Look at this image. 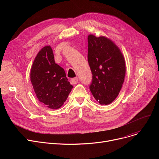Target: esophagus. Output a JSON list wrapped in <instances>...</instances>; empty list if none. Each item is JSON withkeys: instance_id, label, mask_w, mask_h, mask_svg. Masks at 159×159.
I'll return each instance as SVG.
<instances>
[{"instance_id": "1", "label": "esophagus", "mask_w": 159, "mask_h": 159, "mask_svg": "<svg viewBox=\"0 0 159 159\" xmlns=\"http://www.w3.org/2000/svg\"><path fill=\"white\" fill-rule=\"evenodd\" d=\"M79 82V80H78V78L77 77H75L73 79H71L70 80V83L71 84H77V83Z\"/></svg>"}]
</instances>
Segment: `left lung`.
I'll list each match as a JSON object with an SVG mask.
<instances>
[{
	"label": "left lung",
	"mask_w": 159,
	"mask_h": 159,
	"mask_svg": "<svg viewBox=\"0 0 159 159\" xmlns=\"http://www.w3.org/2000/svg\"><path fill=\"white\" fill-rule=\"evenodd\" d=\"M88 42V61L93 75L90 91L99 104H110L117 97L124 81V57L119 47L106 37L90 34Z\"/></svg>",
	"instance_id": "left-lung-1"
}]
</instances>
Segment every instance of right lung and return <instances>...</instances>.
<instances>
[{
  "label": "right lung",
  "instance_id": "1",
  "mask_svg": "<svg viewBox=\"0 0 159 159\" xmlns=\"http://www.w3.org/2000/svg\"><path fill=\"white\" fill-rule=\"evenodd\" d=\"M30 80L39 101L50 109L60 108L73 88L64 69L55 62L50 46L43 47L35 57Z\"/></svg>",
  "mask_w": 159,
  "mask_h": 159
}]
</instances>
